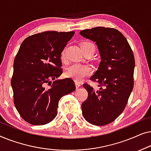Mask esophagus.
I'll list each match as a JSON object with an SVG mask.
<instances>
[{"mask_svg":"<svg viewBox=\"0 0 151 151\" xmlns=\"http://www.w3.org/2000/svg\"><path fill=\"white\" fill-rule=\"evenodd\" d=\"M75 83H76V88H80V86H81V84H80V82H77V81H76V82H75Z\"/></svg>","mask_w":151,"mask_h":151,"instance_id":"esophagus-1","label":"esophagus"}]
</instances>
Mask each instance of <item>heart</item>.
Wrapping results in <instances>:
<instances>
[{
    "label": "heart",
    "mask_w": 151,
    "mask_h": 151,
    "mask_svg": "<svg viewBox=\"0 0 151 151\" xmlns=\"http://www.w3.org/2000/svg\"><path fill=\"white\" fill-rule=\"evenodd\" d=\"M86 47H92L95 49V46L89 42H84L81 45V48ZM61 59L63 61H65V49H64L61 53ZM92 70L90 67L87 65H80V64H74L70 66L65 71V76L67 78H72L76 81H82L84 78L87 77L91 73Z\"/></svg>",
    "instance_id": "b5f03b06"
}]
</instances>
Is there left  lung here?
Listing matches in <instances>:
<instances>
[{
  "label": "left lung",
  "instance_id": "1",
  "mask_svg": "<svg viewBox=\"0 0 151 151\" xmlns=\"http://www.w3.org/2000/svg\"><path fill=\"white\" fill-rule=\"evenodd\" d=\"M80 34L96 42L102 60L90 78L98 82L99 90L83 84L88 98L82 104V114L91 124H109L123 112L133 88V51L127 38L114 28L98 27L82 30Z\"/></svg>",
  "mask_w": 151,
  "mask_h": 151
}]
</instances>
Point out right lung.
<instances>
[{"mask_svg": "<svg viewBox=\"0 0 151 151\" xmlns=\"http://www.w3.org/2000/svg\"><path fill=\"white\" fill-rule=\"evenodd\" d=\"M74 34L48 31L27 37L20 45L11 84L14 105L27 122L49 123L57 115L60 98L76 90L71 78L55 80L63 73L61 53Z\"/></svg>", "mask_w": 151, "mask_h": 151, "instance_id": "add662e5", "label": "right lung"}]
</instances>
